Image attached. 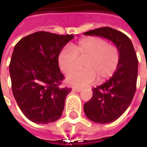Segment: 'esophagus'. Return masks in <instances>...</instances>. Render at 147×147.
<instances>
[{
  "mask_svg": "<svg viewBox=\"0 0 147 147\" xmlns=\"http://www.w3.org/2000/svg\"><path fill=\"white\" fill-rule=\"evenodd\" d=\"M73 90L74 91H75V92H80V91H82V88H73Z\"/></svg>",
  "mask_w": 147,
  "mask_h": 147,
  "instance_id": "obj_1",
  "label": "esophagus"
}]
</instances>
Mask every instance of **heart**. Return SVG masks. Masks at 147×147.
<instances>
[{
	"instance_id": "obj_1",
	"label": "heart",
	"mask_w": 147,
	"mask_h": 147,
	"mask_svg": "<svg viewBox=\"0 0 147 147\" xmlns=\"http://www.w3.org/2000/svg\"><path fill=\"white\" fill-rule=\"evenodd\" d=\"M120 55L118 48L109 45L105 39L96 37L80 40L74 49L66 47L59 55V68L65 74L76 68L78 59H84L81 71H72L66 77V81L73 86L86 87L98 78L100 82L112 76L118 68Z\"/></svg>"
}]
</instances>
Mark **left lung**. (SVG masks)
<instances>
[{"label":"left lung","instance_id":"1","mask_svg":"<svg viewBox=\"0 0 147 147\" xmlns=\"http://www.w3.org/2000/svg\"><path fill=\"white\" fill-rule=\"evenodd\" d=\"M111 41L120 55L118 68L108 81L92 89L90 100L83 105L86 116L97 123L115 121L125 112L136 92L138 60L129 37L112 28L104 27L84 32Z\"/></svg>","mask_w":147,"mask_h":147}]
</instances>
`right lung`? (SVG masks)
Masks as SVG:
<instances>
[{
  "label": "right lung",
  "mask_w": 147,
  "mask_h": 147,
  "mask_svg": "<svg viewBox=\"0 0 147 147\" xmlns=\"http://www.w3.org/2000/svg\"><path fill=\"white\" fill-rule=\"evenodd\" d=\"M74 35L34 32L14 46L9 63L11 88L23 114L36 123L56 121L62 115L71 88L61 87L58 57Z\"/></svg>",
  "instance_id": "right-lung-1"
}]
</instances>
